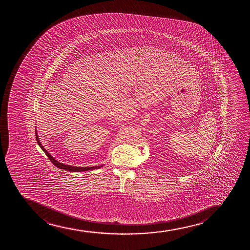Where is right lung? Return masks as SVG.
I'll return each instance as SVG.
<instances>
[{
  "label": "right lung",
  "mask_w": 250,
  "mask_h": 250,
  "mask_svg": "<svg viewBox=\"0 0 250 250\" xmlns=\"http://www.w3.org/2000/svg\"><path fill=\"white\" fill-rule=\"evenodd\" d=\"M36 138H37V141H38V145L40 146L42 151L46 153V155L48 157L50 161L52 162V164H54L55 166L58 167H59L61 169L66 170V171H70V172H84V171H88V170L98 169V168H100L102 167H104V164H102L100 166L75 167L71 166V165H66V164H62L60 162H58L57 159H55V158H53V157L44 148V146L42 145L40 140H39V138H38V131H37V129H36Z\"/></svg>",
  "instance_id": "obj_1"
}]
</instances>
